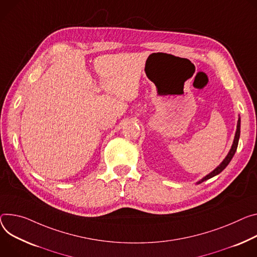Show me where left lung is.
I'll list each match as a JSON object with an SVG mask.
<instances>
[{
	"label": "left lung",
	"mask_w": 257,
	"mask_h": 257,
	"mask_svg": "<svg viewBox=\"0 0 257 257\" xmlns=\"http://www.w3.org/2000/svg\"><path fill=\"white\" fill-rule=\"evenodd\" d=\"M240 129H241V118H240V115H239L238 123H237V130H236V133H235V138H234V142H232V145H231V148H230L228 154L226 155V157L223 159V161L220 163V164H219L213 171H211L209 174H207L206 176H204L202 179H200V180L197 182V184H199V183H201V182H203V181H205V180H207V179H210V178H212L213 176L219 174V173L228 165V163L230 162V160L232 159V157H234V155H235V153H236V151H237V148H238L239 138H240Z\"/></svg>",
	"instance_id": "left-lung-1"
}]
</instances>
